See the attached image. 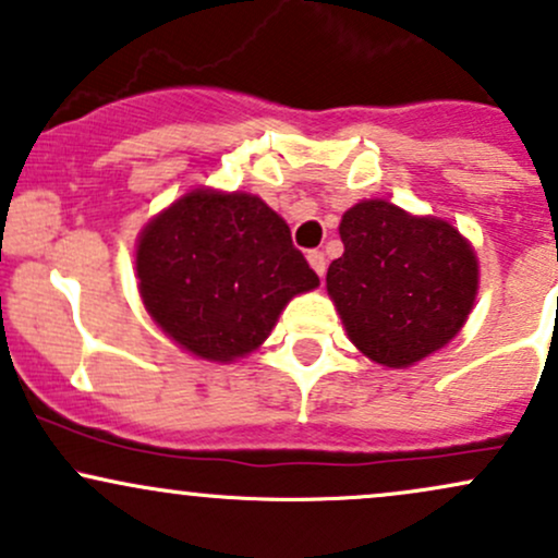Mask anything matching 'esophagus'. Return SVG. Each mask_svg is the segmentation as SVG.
<instances>
[{
	"label": "esophagus",
	"mask_w": 558,
	"mask_h": 558,
	"mask_svg": "<svg viewBox=\"0 0 558 558\" xmlns=\"http://www.w3.org/2000/svg\"><path fill=\"white\" fill-rule=\"evenodd\" d=\"M306 259H310L312 270H315V272L319 275V278H323L325 270H328V259H325V254L317 252V248H312V252L306 254Z\"/></svg>",
	"instance_id": "34e87169"
}]
</instances>
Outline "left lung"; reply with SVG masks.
<instances>
[{"label":"left lung","instance_id":"obj_1","mask_svg":"<svg viewBox=\"0 0 558 558\" xmlns=\"http://www.w3.org/2000/svg\"><path fill=\"white\" fill-rule=\"evenodd\" d=\"M343 257L328 267L351 343L409 367L462 330L477 293V259L459 230L388 202H360L341 220Z\"/></svg>","mask_w":558,"mask_h":558}]
</instances>
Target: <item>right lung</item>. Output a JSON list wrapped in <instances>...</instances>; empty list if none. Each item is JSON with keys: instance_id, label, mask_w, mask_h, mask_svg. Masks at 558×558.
I'll return each instance as SVG.
<instances>
[{"instance_id": "right-lung-1", "label": "right lung", "mask_w": 558, "mask_h": 558, "mask_svg": "<svg viewBox=\"0 0 558 558\" xmlns=\"http://www.w3.org/2000/svg\"><path fill=\"white\" fill-rule=\"evenodd\" d=\"M136 272L159 328L213 362L257 349L288 301L319 286L283 217L259 196L202 189L146 226Z\"/></svg>"}]
</instances>
